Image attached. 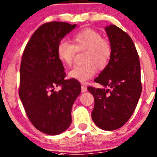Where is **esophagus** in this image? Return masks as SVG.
<instances>
[{"label":"esophagus","mask_w":157,"mask_h":157,"mask_svg":"<svg viewBox=\"0 0 157 157\" xmlns=\"http://www.w3.org/2000/svg\"><path fill=\"white\" fill-rule=\"evenodd\" d=\"M86 91H87V88L86 86H81V92L84 93V92H86Z\"/></svg>","instance_id":"obj_1"}]
</instances>
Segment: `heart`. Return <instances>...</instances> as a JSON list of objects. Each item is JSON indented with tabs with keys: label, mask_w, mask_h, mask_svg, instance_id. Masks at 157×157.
I'll return each instance as SVG.
<instances>
[{
	"label": "heart",
	"mask_w": 157,
	"mask_h": 157,
	"mask_svg": "<svg viewBox=\"0 0 157 157\" xmlns=\"http://www.w3.org/2000/svg\"><path fill=\"white\" fill-rule=\"evenodd\" d=\"M72 42L74 45L67 40H61L58 44L57 54L63 63L70 66L74 61L75 49L86 50L83 59L85 63L76 66L68 74L70 78L85 83L96 74V66L103 69L108 64L111 56L110 45L103 40L100 33L89 28L75 33L72 36Z\"/></svg>",
	"instance_id": "1"
}]
</instances>
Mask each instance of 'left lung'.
Listing matches in <instances>:
<instances>
[{
  "instance_id": "1",
  "label": "left lung",
  "mask_w": 157,
  "mask_h": 157,
  "mask_svg": "<svg viewBox=\"0 0 157 157\" xmlns=\"http://www.w3.org/2000/svg\"><path fill=\"white\" fill-rule=\"evenodd\" d=\"M111 47V56L105 69L94 79L101 89L89 86L94 98L91 118L105 131L125 125L133 115L141 94V66L133 40L115 25L105 27Z\"/></svg>"
}]
</instances>
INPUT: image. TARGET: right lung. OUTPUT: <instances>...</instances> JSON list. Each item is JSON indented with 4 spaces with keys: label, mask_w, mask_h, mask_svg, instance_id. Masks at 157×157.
<instances>
[{
    "label": "right lung",
    "mask_w": 157,
    "mask_h": 157,
    "mask_svg": "<svg viewBox=\"0 0 157 157\" xmlns=\"http://www.w3.org/2000/svg\"><path fill=\"white\" fill-rule=\"evenodd\" d=\"M76 24L52 21L42 24L26 44L20 67L19 97L29 121L48 135H58L71 125V109L81 87L66 74L57 48ZM60 86L58 92L54 90Z\"/></svg>",
    "instance_id": "right-lung-1"
}]
</instances>
